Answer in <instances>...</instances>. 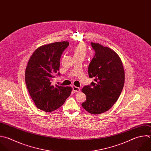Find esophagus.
Segmentation results:
<instances>
[{"mask_svg": "<svg viewBox=\"0 0 151 151\" xmlns=\"http://www.w3.org/2000/svg\"><path fill=\"white\" fill-rule=\"evenodd\" d=\"M73 90L74 91H76V92H78V91H80V89L79 87H77L75 86H73Z\"/></svg>", "mask_w": 151, "mask_h": 151, "instance_id": "esophagus-1", "label": "esophagus"}]
</instances>
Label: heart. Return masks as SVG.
<instances>
[{
  "label": "heart",
  "mask_w": 151,
  "mask_h": 151,
  "mask_svg": "<svg viewBox=\"0 0 151 151\" xmlns=\"http://www.w3.org/2000/svg\"><path fill=\"white\" fill-rule=\"evenodd\" d=\"M73 52L74 57H81L84 58L87 52L86 45L84 44H79L74 47Z\"/></svg>",
  "instance_id": "heart-1"
}]
</instances>
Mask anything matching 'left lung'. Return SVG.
I'll return each instance as SVG.
<instances>
[{
  "instance_id": "8db88e82",
  "label": "left lung",
  "mask_w": 151,
  "mask_h": 151,
  "mask_svg": "<svg viewBox=\"0 0 151 151\" xmlns=\"http://www.w3.org/2000/svg\"><path fill=\"white\" fill-rule=\"evenodd\" d=\"M95 55L88 73L95 81L81 90L86 96L83 107L92 114L109 110L119 99L124 83V70L118 54L111 48L91 42Z\"/></svg>"
}]
</instances>
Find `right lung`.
<instances>
[{"mask_svg": "<svg viewBox=\"0 0 151 151\" xmlns=\"http://www.w3.org/2000/svg\"><path fill=\"white\" fill-rule=\"evenodd\" d=\"M68 41L57 42L38 47L31 56L25 70V83L29 94L40 110L51 112L60 107L70 96L71 87L52 83L60 68V60Z\"/></svg>", "mask_w": 151, "mask_h": 151, "instance_id": "right-lung-1", "label": "right lung"}]
</instances>
